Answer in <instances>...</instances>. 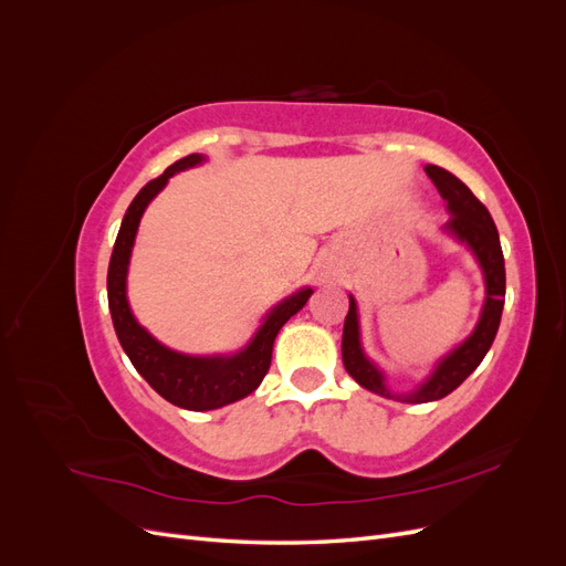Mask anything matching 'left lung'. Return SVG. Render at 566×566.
Returning a JSON list of instances; mask_svg holds the SVG:
<instances>
[{"mask_svg": "<svg viewBox=\"0 0 566 566\" xmlns=\"http://www.w3.org/2000/svg\"><path fill=\"white\" fill-rule=\"evenodd\" d=\"M424 172L437 186L439 196L447 200V208L451 212L443 229L474 252L479 266L484 271L486 302L474 333L462 342L460 347H455L447 358H441L430 378L413 391L394 394L385 385L382 370L375 366L361 349L356 302L349 295V314L345 318V331H342V364H345L347 373L361 387L380 394V397L403 401V403H427V401L443 399L447 394H451L455 387L465 382L468 375L484 361L486 352L491 349L493 337L499 333L503 304H505V260L501 250V238H499V231H495L489 210L476 200V196L465 184H462L455 175L447 172L443 167L427 165Z\"/></svg>", "mask_w": 566, "mask_h": 566, "instance_id": "8db88e82", "label": "left lung"}]
</instances>
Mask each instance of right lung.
<instances>
[{
	"mask_svg": "<svg viewBox=\"0 0 566 566\" xmlns=\"http://www.w3.org/2000/svg\"><path fill=\"white\" fill-rule=\"evenodd\" d=\"M205 158L193 153L169 165L165 172L148 181L125 212L123 227L117 231L111 264H108V306L119 345L129 356L132 366L139 370L142 378L156 389L163 399L186 410H212L238 399L248 397L262 385L264 375L271 366L273 339H276L283 323L295 316L306 300L312 297V287H302L295 295H290L281 304L273 306L266 314L260 331L250 339L241 352L235 354H217V356H191L169 349L153 337L144 325L136 323L129 302H127V266L134 248L136 229L148 202L156 198L167 179L200 165Z\"/></svg>",
	"mask_w": 566,
	"mask_h": 566,
	"instance_id": "1",
	"label": "right lung"
}]
</instances>
